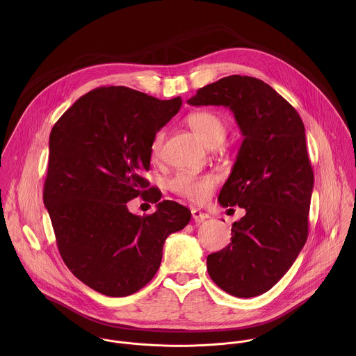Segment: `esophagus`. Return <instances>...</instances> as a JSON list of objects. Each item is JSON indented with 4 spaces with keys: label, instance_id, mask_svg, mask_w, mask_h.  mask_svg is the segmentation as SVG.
I'll list each match as a JSON object with an SVG mask.
<instances>
[{
    "label": "esophagus",
    "instance_id": "34e87169",
    "mask_svg": "<svg viewBox=\"0 0 356 356\" xmlns=\"http://www.w3.org/2000/svg\"><path fill=\"white\" fill-rule=\"evenodd\" d=\"M192 216H193L195 222H197V223H202V222L207 220V219L209 218L208 213H205V212H203V211L199 209V208H192Z\"/></svg>",
    "mask_w": 356,
    "mask_h": 356
}]
</instances>
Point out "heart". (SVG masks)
<instances>
[{
	"instance_id": "obj_1",
	"label": "heart",
	"mask_w": 356,
	"mask_h": 356,
	"mask_svg": "<svg viewBox=\"0 0 356 356\" xmlns=\"http://www.w3.org/2000/svg\"><path fill=\"white\" fill-rule=\"evenodd\" d=\"M188 126L195 134L209 148L219 145L226 136L225 119L212 111H197L186 118ZM164 130L156 131L151 143V154L157 157L161 152L164 141ZM170 189L181 197H185L193 203H204L216 186V178L211 174L196 175L188 171H179L168 181Z\"/></svg>"
}]
</instances>
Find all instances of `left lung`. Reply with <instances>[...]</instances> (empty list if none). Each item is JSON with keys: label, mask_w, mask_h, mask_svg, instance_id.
Listing matches in <instances>:
<instances>
[{"label": "left lung", "mask_w": 356, "mask_h": 356, "mask_svg": "<svg viewBox=\"0 0 356 356\" xmlns=\"http://www.w3.org/2000/svg\"><path fill=\"white\" fill-rule=\"evenodd\" d=\"M188 102L229 106L244 136L218 200L247 213L233 223L232 243L208 254L207 270L225 292L259 296L285 275L308 237L314 172L303 120L270 85L245 75L207 85Z\"/></svg>", "instance_id": "1"}]
</instances>
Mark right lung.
Wrapping results in <instances>:
<instances>
[{
    "instance_id": "1",
    "label": "right lung",
    "mask_w": 356,
    "mask_h": 356,
    "mask_svg": "<svg viewBox=\"0 0 356 356\" xmlns=\"http://www.w3.org/2000/svg\"><path fill=\"white\" fill-rule=\"evenodd\" d=\"M182 105L126 86L97 88L70 106L49 137L44 185L58 252L71 273L105 296L144 288L160 267L165 238L182 230L191 211L175 202L156 213L131 214L127 202L161 195L141 174L151 167V143Z\"/></svg>"
}]
</instances>
